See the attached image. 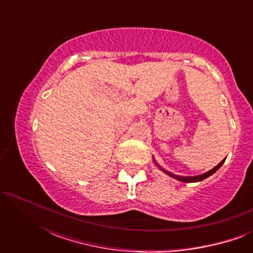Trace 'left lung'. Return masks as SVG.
<instances>
[{
  "instance_id": "obj_1",
  "label": "left lung",
  "mask_w": 253,
  "mask_h": 253,
  "mask_svg": "<svg viewBox=\"0 0 253 253\" xmlns=\"http://www.w3.org/2000/svg\"><path fill=\"white\" fill-rule=\"evenodd\" d=\"M224 162V160H222L220 162L219 165L216 166V167H214L212 170H210V171H207V172H205V174H203V175H199V176H195V177H181V176H176V175H174V174H171V172H169V171H166L165 169H162V170H164L166 174H168L169 176H171V177H174V178H176V179H178V181H182V182H188V183H190V182H199V181H203V179H205V178H207L209 177V176H211L212 174H214V172H215L217 169H219L221 166H222V164Z\"/></svg>"
}]
</instances>
